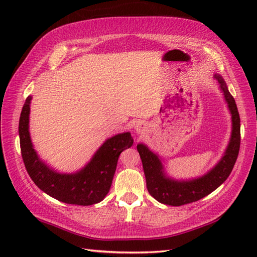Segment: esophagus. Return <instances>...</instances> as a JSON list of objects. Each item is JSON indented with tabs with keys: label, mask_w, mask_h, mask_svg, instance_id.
Segmentation results:
<instances>
[{
	"label": "esophagus",
	"mask_w": 257,
	"mask_h": 257,
	"mask_svg": "<svg viewBox=\"0 0 257 257\" xmlns=\"http://www.w3.org/2000/svg\"><path fill=\"white\" fill-rule=\"evenodd\" d=\"M135 130L138 135H143L148 132V124H147L145 121H138L135 124Z\"/></svg>",
	"instance_id": "obj_1"
}]
</instances>
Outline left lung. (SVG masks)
Masks as SVG:
<instances>
[{
  "label": "left lung",
  "instance_id": "1",
  "mask_svg": "<svg viewBox=\"0 0 257 257\" xmlns=\"http://www.w3.org/2000/svg\"><path fill=\"white\" fill-rule=\"evenodd\" d=\"M214 78L220 85L228 110L231 112L232 133L224 155L210 171L195 179L177 180L170 178L167 176L160 157L151 151L145 144L137 145V150L143 161L147 189L150 195L160 203L180 206L204 198L225 181L235 165L241 144L239 114L235 100L228 91L224 79L219 74H214Z\"/></svg>",
  "mask_w": 257,
  "mask_h": 257
}]
</instances>
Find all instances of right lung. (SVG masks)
<instances>
[{"label":"right lung","mask_w":257,"mask_h":257,"mask_svg":"<svg viewBox=\"0 0 257 257\" xmlns=\"http://www.w3.org/2000/svg\"><path fill=\"white\" fill-rule=\"evenodd\" d=\"M31 100L32 96L26 98L19 123L22 158L31 179L43 192L64 203L92 205L102 201L110 190L120 154L134 144L132 135L122 133L108 138L80 170L57 172L41 160L33 147L29 129Z\"/></svg>","instance_id":"obj_1"}]
</instances>
